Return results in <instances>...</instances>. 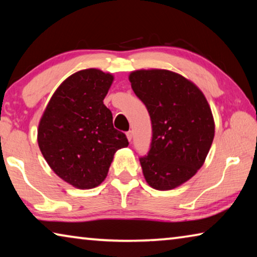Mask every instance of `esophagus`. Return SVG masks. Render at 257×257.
<instances>
[{"label":"esophagus","instance_id":"1","mask_svg":"<svg viewBox=\"0 0 257 257\" xmlns=\"http://www.w3.org/2000/svg\"><path fill=\"white\" fill-rule=\"evenodd\" d=\"M125 135H127L128 141H129V142H132V139H133V132H132V130H129V132L125 133Z\"/></svg>","mask_w":257,"mask_h":257}]
</instances>
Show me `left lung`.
Masks as SVG:
<instances>
[{
  "label": "left lung",
  "mask_w": 257,
  "mask_h": 257,
  "mask_svg": "<svg viewBox=\"0 0 257 257\" xmlns=\"http://www.w3.org/2000/svg\"><path fill=\"white\" fill-rule=\"evenodd\" d=\"M129 80L152 121L147 155L141 156L151 187L169 190L189 180L206 159L214 121L205 96L193 82L169 70H138Z\"/></svg>",
  "instance_id": "left-lung-1"
}]
</instances>
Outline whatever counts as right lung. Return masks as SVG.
I'll use <instances>...</instances> for the list:
<instances>
[{"label":"right lung","instance_id":"1","mask_svg":"<svg viewBox=\"0 0 257 257\" xmlns=\"http://www.w3.org/2000/svg\"><path fill=\"white\" fill-rule=\"evenodd\" d=\"M112 81V75L97 69L73 73L55 90L38 125V146L46 162L77 188L101 184L115 152L129 145L103 104Z\"/></svg>","mask_w":257,"mask_h":257}]
</instances>
